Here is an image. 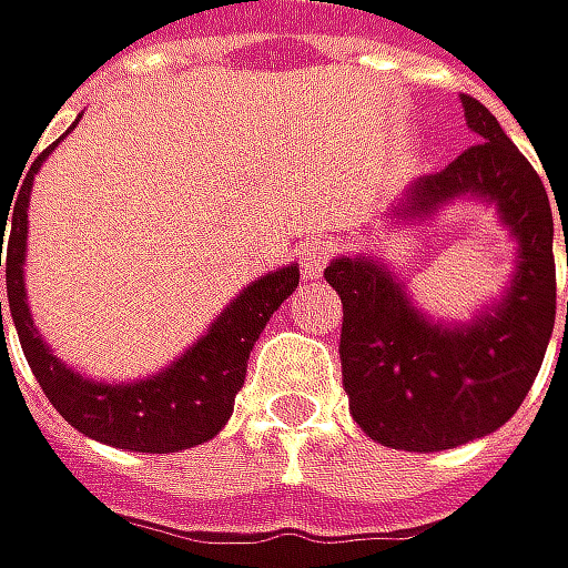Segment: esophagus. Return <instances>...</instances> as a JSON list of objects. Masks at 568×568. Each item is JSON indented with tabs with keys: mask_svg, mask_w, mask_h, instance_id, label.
Segmentation results:
<instances>
[{
	"mask_svg": "<svg viewBox=\"0 0 568 568\" xmlns=\"http://www.w3.org/2000/svg\"><path fill=\"white\" fill-rule=\"evenodd\" d=\"M326 262H329V245L326 242H306L303 248H300V268H303V278H320L323 275V268H326Z\"/></svg>",
	"mask_w": 568,
	"mask_h": 568,
	"instance_id": "34e87169",
	"label": "esophagus"
}]
</instances>
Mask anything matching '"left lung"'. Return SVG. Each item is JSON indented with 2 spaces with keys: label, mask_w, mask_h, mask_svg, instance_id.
Masks as SVG:
<instances>
[{
  "label": "left lung",
  "mask_w": 568,
  "mask_h": 568,
  "mask_svg": "<svg viewBox=\"0 0 568 568\" xmlns=\"http://www.w3.org/2000/svg\"><path fill=\"white\" fill-rule=\"evenodd\" d=\"M463 109L479 142L416 179L389 219L416 222L463 195L493 202L519 245L506 296L473 323L443 326L373 255H343L326 268L343 300L339 359L353 419L369 439L406 453L456 449L506 426L532 389L556 323V209L546 185L479 99L463 95Z\"/></svg>",
  "instance_id": "1"
}]
</instances>
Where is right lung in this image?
I'll list each match as a JSON object with an SVG mask.
<instances>
[{"label": "right lung", "instance_id": "1", "mask_svg": "<svg viewBox=\"0 0 568 568\" xmlns=\"http://www.w3.org/2000/svg\"><path fill=\"white\" fill-rule=\"evenodd\" d=\"M55 145L42 149L26 172V182L19 189L16 205L0 212V239L9 232L6 245V293H9V313L22 343V353L29 359V369L36 373L45 399L59 409V416L75 426L82 436L129 449V453H179L209 443L232 416L235 393L245 383V363L248 353L265 329L268 316L293 296L300 286V268L282 265L252 286H245L209 326L202 339H195L185 356H179L169 369L139 379V383H92L69 369L62 359L52 356V349L42 343L39 329L32 326V313L26 303V229H29V192L32 175L45 162V155ZM13 225L6 226L4 219ZM0 262V265H2ZM2 329V303H0Z\"/></svg>", "mask_w": 568, "mask_h": 568}]
</instances>
